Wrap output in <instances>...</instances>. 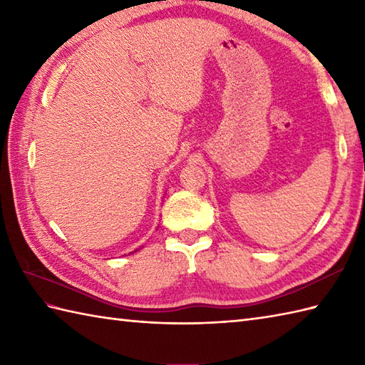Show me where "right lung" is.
I'll return each instance as SVG.
<instances>
[{
	"instance_id": "add662e5",
	"label": "right lung",
	"mask_w": 365,
	"mask_h": 365,
	"mask_svg": "<svg viewBox=\"0 0 365 365\" xmlns=\"http://www.w3.org/2000/svg\"><path fill=\"white\" fill-rule=\"evenodd\" d=\"M136 251H138V250H136ZM136 251H135V252H136Z\"/></svg>"
}]
</instances>
